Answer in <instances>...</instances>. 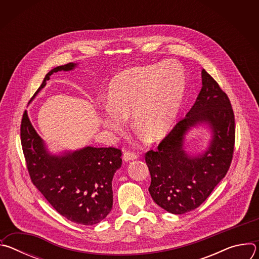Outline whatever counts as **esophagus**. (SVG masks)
I'll return each instance as SVG.
<instances>
[{"mask_svg": "<svg viewBox=\"0 0 259 259\" xmlns=\"http://www.w3.org/2000/svg\"><path fill=\"white\" fill-rule=\"evenodd\" d=\"M137 159V156L132 153V152H125L124 153V156H123V160L125 162H129V161H133V160H136Z\"/></svg>", "mask_w": 259, "mask_h": 259, "instance_id": "1", "label": "esophagus"}]
</instances>
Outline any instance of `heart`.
<instances>
[{"label": "heart", "instance_id": "obj_1", "mask_svg": "<svg viewBox=\"0 0 259 259\" xmlns=\"http://www.w3.org/2000/svg\"><path fill=\"white\" fill-rule=\"evenodd\" d=\"M186 91V72L175 62L125 69L108 85L102 126L110 133L120 134L126 118L131 116L134 130L157 140L175 122Z\"/></svg>", "mask_w": 259, "mask_h": 259}]
</instances>
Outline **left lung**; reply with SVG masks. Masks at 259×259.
<instances>
[{
    "label": "left lung",
    "instance_id": "8db88e82",
    "mask_svg": "<svg viewBox=\"0 0 259 259\" xmlns=\"http://www.w3.org/2000/svg\"><path fill=\"white\" fill-rule=\"evenodd\" d=\"M208 129L206 150L187 151L186 135L193 128ZM235 117L228 95L202 69V89L186 118L159 144L145 154L152 182L149 192L157 205L172 214L198 208L223 179L232 162Z\"/></svg>",
    "mask_w": 259,
    "mask_h": 259
}]
</instances>
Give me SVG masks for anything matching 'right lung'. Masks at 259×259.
<instances>
[{
  "label": "right lung",
  "mask_w": 259,
  "mask_h": 259,
  "mask_svg": "<svg viewBox=\"0 0 259 259\" xmlns=\"http://www.w3.org/2000/svg\"><path fill=\"white\" fill-rule=\"evenodd\" d=\"M77 66L78 63L70 62L52 68L31 100L54 72L70 71ZM20 136L32 183L60 215L84 226L96 225L108 215L113 208L112 181L122 165L120 150L88 145L53 154L36 133L26 110Z\"/></svg>",
  "instance_id": "obj_1"
}]
</instances>
